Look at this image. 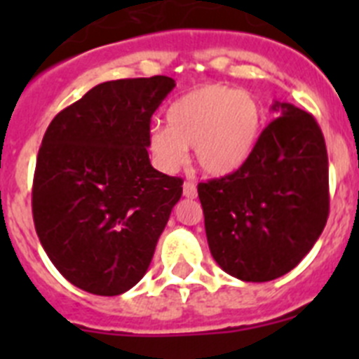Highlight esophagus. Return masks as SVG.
Returning a JSON list of instances; mask_svg holds the SVG:
<instances>
[{"label": "esophagus", "instance_id": "esophagus-1", "mask_svg": "<svg viewBox=\"0 0 359 359\" xmlns=\"http://www.w3.org/2000/svg\"><path fill=\"white\" fill-rule=\"evenodd\" d=\"M183 196H185L187 199H194L196 196H198V190H196L194 183H190V182L183 183Z\"/></svg>", "mask_w": 359, "mask_h": 359}]
</instances>
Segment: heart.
<instances>
[{"label": "heart", "mask_w": 359, "mask_h": 359, "mask_svg": "<svg viewBox=\"0 0 359 359\" xmlns=\"http://www.w3.org/2000/svg\"><path fill=\"white\" fill-rule=\"evenodd\" d=\"M167 123L149 131L147 147L158 169L174 172L194 149L196 163L208 177H228L248 163L261 140V100L246 90L201 84L177 97Z\"/></svg>", "instance_id": "obj_1"}]
</instances>
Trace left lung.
Returning <instances> with one entry per match:
<instances>
[{
	"label": "left lung",
	"instance_id": "1",
	"mask_svg": "<svg viewBox=\"0 0 359 359\" xmlns=\"http://www.w3.org/2000/svg\"><path fill=\"white\" fill-rule=\"evenodd\" d=\"M278 118L255 152L228 177L199 183L208 248L219 268L244 282H268L294 268L329 215V161L318 123L275 100Z\"/></svg>",
	"mask_w": 359,
	"mask_h": 359
}]
</instances>
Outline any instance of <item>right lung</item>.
<instances>
[{
  "mask_svg": "<svg viewBox=\"0 0 359 359\" xmlns=\"http://www.w3.org/2000/svg\"><path fill=\"white\" fill-rule=\"evenodd\" d=\"M174 79H122L62 109L37 154L32 212L37 237L62 277L100 297L131 290L182 198V177L151 165V116Z\"/></svg>",
  "mask_w": 359,
  "mask_h": 359,
  "instance_id": "add662e5",
  "label": "right lung"
}]
</instances>
